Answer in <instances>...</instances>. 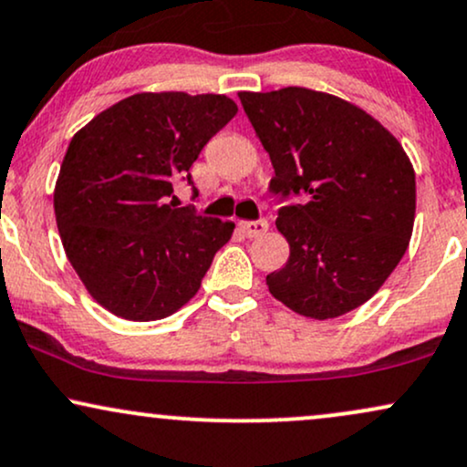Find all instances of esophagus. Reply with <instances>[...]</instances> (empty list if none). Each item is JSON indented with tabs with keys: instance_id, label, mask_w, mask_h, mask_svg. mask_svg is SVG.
I'll return each mask as SVG.
<instances>
[{
	"instance_id": "34e87169",
	"label": "esophagus",
	"mask_w": 467,
	"mask_h": 467,
	"mask_svg": "<svg viewBox=\"0 0 467 467\" xmlns=\"http://www.w3.org/2000/svg\"><path fill=\"white\" fill-rule=\"evenodd\" d=\"M239 228L244 230L245 237L250 239H256V237H263V234L267 233L269 223L265 222V219H256V222H241Z\"/></svg>"
}]
</instances>
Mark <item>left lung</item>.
<instances>
[{
    "mask_svg": "<svg viewBox=\"0 0 467 467\" xmlns=\"http://www.w3.org/2000/svg\"><path fill=\"white\" fill-rule=\"evenodd\" d=\"M274 167L269 191L289 261L267 276L276 300L311 319L361 306L394 272L413 233L415 171L387 128L335 95L287 87L239 93Z\"/></svg>",
    "mask_w": 467,
    "mask_h": 467,
    "instance_id": "left-lung-1",
    "label": "left lung"
}]
</instances>
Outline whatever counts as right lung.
<instances>
[{
    "mask_svg": "<svg viewBox=\"0 0 467 467\" xmlns=\"http://www.w3.org/2000/svg\"><path fill=\"white\" fill-rule=\"evenodd\" d=\"M237 115L226 95L137 93L73 134L54 189L65 254L98 305L151 322L198 294L234 223L173 197L213 134Z\"/></svg>",
    "mask_w": 467,
    "mask_h": 467,
    "instance_id": "add662e5",
    "label": "right lung"
}]
</instances>
